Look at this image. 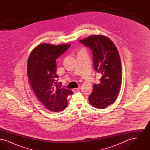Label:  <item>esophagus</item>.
Masks as SVG:
<instances>
[{"instance_id":"esophagus-1","label":"esophagus","mask_w":150,"mask_h":150,"mask_svg":"<svg viewBox=\"0 0 150 150\" xmlns=\"http://www.w3.org/2000/svg\"><path fill=\"white\" fill-rule=\"evenodd\" d=\"M79 88H74V89H72V92H76L78 91H79Z\"/></svg>"}]
</instances>
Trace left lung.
<instances>
[{
  "instance_id": "obj_1",
  "label": "left lung",
  "mask_w": 150,
  "mask_h": 150,
  "mask_svg": "<svg viewBox=\"0 0 150 150\" xmlns=\"http://www.w3.org/2000/svg\"><path fill=\"white\" fill-rule=\"evenodd\" d=\"M80 42L92 50L94 69L102 75L100 84L93 86L89 102L93 107L105 108L114 102L121 86V61L118 50L105 36H89Z\"/></svg>"
}]
</instances>
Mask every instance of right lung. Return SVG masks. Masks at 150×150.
Masks as SVG:
<instances>
[{
	"label": "right lung",
	"instance_id": "1",
	"mask_svg": "<svg viewBox=\"0 0 150 150\" xmlns=\"http://www.w3.org/2000/svg\"><path fill=\"white\" fill-rule=\"evenodd\" d=\"M70 44L57 45L41 44L32 50L28 61L30 84L36 97L47 110L59 112L67 106V97L71 90L61 88L57 83L56 59L70 47Z\"/></svg>",
	"mask_w": 150,
	"mask_h": 150
}]
</instances>
